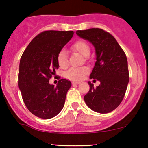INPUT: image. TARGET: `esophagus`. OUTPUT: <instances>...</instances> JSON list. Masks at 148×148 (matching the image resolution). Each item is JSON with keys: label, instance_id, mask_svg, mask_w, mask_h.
Instances as JSON below:
<instances>
[{"label": "esophagus", "instance_id": "34e87169", "mask_svg": "<svg viewBox=\"0 0 148 148\" xmlns=\"http://www.w3.org/2000/svg\"><path fill=\"white\" fill-rule=\"evenodd\" d=\"M80 84L79 82H72V84L73 85H78V84Z\"/></svg>", "mask_w": 148, "mask_h": 148}]
</instances>
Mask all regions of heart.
<instances>
[{
	"mask_svg": "<svg viewBox=\"0 0 148 148\" xmlns=\"http://www.w3.org/2000/svg\"><path fill=\"white\" fill-rule=\"evenodd\" d=\"M72 50L79 52L82 56L87 57L90 54V46L86 42L82 40H79L75 42L71 46ZM57 62L60 68L65 69L68 66L67 54L66 50H61L58 52L57 56ZM89 73V69L86 66L81 67H72L67 70L65 73V77L69 79L78 81L84 78Z\"/></svg>",
	"mask_w": 148,
	"mask_h": 148,
	"instance_id": "obj_1",
	"label": "heart"
}]
</instances>
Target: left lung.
Listing matches in <instances>:
<instances>
[{
  "mask_svg": "<svg viewBox=\"0 0 148 148\" xmlns=\"http://www.w3.org/2000/svg\"><path fill=\"white\" fill-rule=\"evenodd\" d=\"M76 34L94 46L96 61L90 78L100 82L94 88L88 82L90 90L85 102L95 112H110L119 106L127 90L129 75L126 54L116 39L102 29L77 30Z\"/></svg>",
  "mask_w": 148,
  "mask_h": 148,
  "instance_id": "obj_1",
  "label": "left lung"
}]
</instances>
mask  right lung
<instances>
[{
	"label": "right lung",
	"mask_w": 148,
	"mask_h": 148,
	"mask_svg": "<svg viewBox=\"0 0 148 148\" xmlns=\"http://www.w3.org/2000/svg\"><path fill=\"white\" fill-rule=\"evenodd\" d=\"M73 34V31H44L32 40L22 54L19 88L26 107L39 118H53L63 108L71 83L61 79L54 87L49 79L59 67L58 52Z\"/></svg>",
	"instance_id": "1"
}]
</instances>
